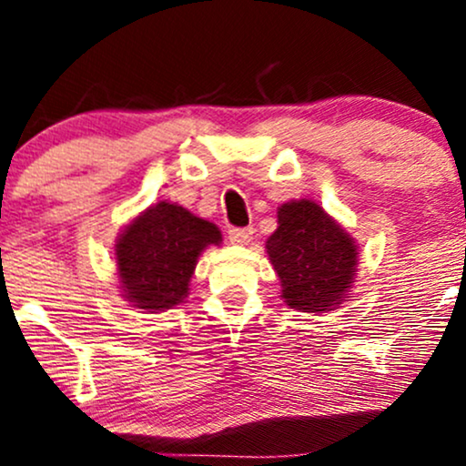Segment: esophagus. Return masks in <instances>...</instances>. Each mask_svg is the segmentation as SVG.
Returning a JSON list of instances; mask_svg holds the SVG:
<instances>
[{
    "label": "esophagus",
    "instance_id": "1",
    "mask_svg": "<svg viewBox=\"0 0 466 466\" xmlns=\"http://www.w3.org/2000/svg\"><path fill=\"white\" fill-rule=\"evenodd\" d=\"M228 238L232 245H249L253 238V229L251 228H232L228 232Z\"/></svg>",
    "mask_w": 466,
    "mask_h": 466
}]
</instances>
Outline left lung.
I'll list each match as a JSON object with an SVG mask.
<instances>
[{
	"mask_svg": "<svg viewBox=\"0 0 466 466\" xmlns=\"http://www.w3.org/2000/svg\"><path fill=\"white\" fill-rule=\"evenodd\" d=\"M277 219L266 251L281 279L283 302L302 313L332 311L350 298L356 279L353 238L313 200L285 202Z\"/></svg>",
	"mask_w": 466,
	"mask_h": 466,
	"instance_id": "left-lung-1",
	"label": "left lung"
}]
</instances>
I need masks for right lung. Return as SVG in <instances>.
<instances>
[{"label": "right lung", "instance_id": "1", "mask_svg": "<svg viewBox=\"0 0 466 466\" xmlns=\"http://www.w3.org/2000/svg\"><path fill=\"white\" fill-rule=\"evenodd\" d=\"M219 243V228L187 208L170 202L148 207L116 238L123 296L148 313L172 309L187 296L200 253Z\"/></svg>", "mask_w": 466, "mask_h": 466}]
</instances>
